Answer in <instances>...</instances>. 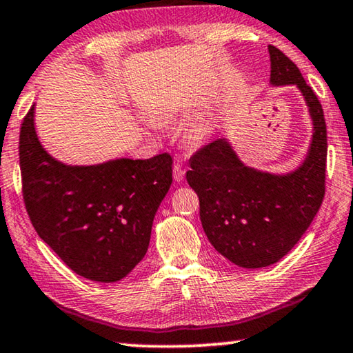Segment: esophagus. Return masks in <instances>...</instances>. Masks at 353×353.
<instances>
[{"instance_id": "esophagus-1", "label": "esophagus", "mask_w": 353, "mask_h": 353, "mask_svg": "<svg viewBox=\"0 0 353 353\" xmlns=\"http://www.w3.org/2000/svg\"><path fill=\"white\" fill-rule=\"evenodd\" d=\"M172 176H174L176 182H182L183 176H185V170L182 168L181 163H176L174 168H172Z\"/></svg>"}]
</instances>
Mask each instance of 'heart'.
Segmentation results:
<instances>
[{
	"instance_id": "heart-1",
	"label": "heart",
	"mask_w": 353,
	"mask_h": 353,
	"mask_svg": "<svg viewBox=\"0 0 353 353\" xmlns=\"http://www.w3.org/2000/svg\"><path fill=\"white\" fill-rule=\"evenodd\" d=\"M202 137V130H196V132L193 134V139H196V140H199Z\"/></svg>"
}]
</instances>
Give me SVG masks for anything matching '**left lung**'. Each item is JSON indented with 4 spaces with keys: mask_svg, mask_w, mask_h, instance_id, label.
I'll return each mask as SVG.
<instances>
[{
    "mask_svg": "<svg viewBox=\"0 0 353 353\" xmlns=\"http://www.w3.org/2000/svg\"><path fill=\"white\" fill-rule=\"evenodd\" d=\"M271 83H296L313 118V140L301 168L274 176L244 166L219 139L190 159L187 181L198 193L199 214L212 246L241 268H265L294 248L325 194L327 126L324 110L297 65L270 45Z\"/></svg>",
    "mask_w": 353,
    "mask_h": 353,
    "instance_id": "left-lung-1",
    "label": "left lung"
}]
</instances>
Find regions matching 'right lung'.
Segmentation results:
<instances>
[{
	"label": "right lung",
	"instance_id": "add662e5",
	"mask_svg": "<svg viewBox=\"0 0 353 353\" xmlns=\"http://www.w3.org/2000/svg\"><path fill=\"white\" fill-rule=\"evenodd\" d=\"M19 154L23 199L41 240L88 280L126 277L148 250L155 212L172 182L171 155L67 166L41 148L34 105L23 118Z\"/></svg>",
	"mask_w": 353,
	"mask_h": 353
}]
</instances>
